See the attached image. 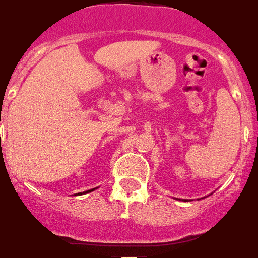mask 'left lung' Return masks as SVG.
I'll use <instances>...</instances> for the list:
<instances>
[{"instance_id": "obj_1", "label": "left lung", "mask_w": 258, "mask_h": 258, "mask_svg": "<svg viewBox=\"0 0 258 258\" xmlns=\"http://www.w3.org/2000/svg\"><path fill=\"white\" fill-rule=\"evenodd\" d=\"M183 201H187V200H183Z\"/></svg>"}]
</instances>
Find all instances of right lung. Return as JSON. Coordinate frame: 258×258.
Returning a JSON list of instances; mask_svg holds the SVG:
<instances>
[{"label":"right lung","mask_w":258,"mask_h":258,"mask_svg":"<svg viewBox=\"0 0 258 258\" xmlns=\"http://www.w3.org/2000/svg\"><path fill=\"white\" fill-rule=\"evenodd\" d=\"M92 190H95V189H91V190H87V191H92Z\"/></svg>","instance_id":"add662e5"}]
</instances>
